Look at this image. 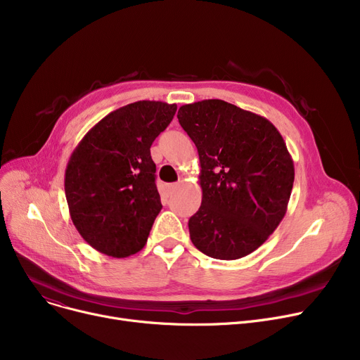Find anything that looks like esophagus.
I'll return each instance as SVG.
<instances>
[{
	"mask_svg": "<svg viewBox=\"0 0 360 360\" xmlns=\"http://www.w3.org/2000/svg\"><path fill=\"white\" fill-rule=\"evenodd\" d=\"M178 188H179V184H167L166 185V193L167 194H174L176 190H178Z\"/></svg>",
	"mask_w": 360,
	"mask_h": 360,
	"instance_id": "34e87169",
	"label": "esophagus"
}]
</instances>
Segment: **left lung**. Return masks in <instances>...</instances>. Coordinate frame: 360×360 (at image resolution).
<instances>
[{"label": "left lung", "mask_w": 360, "mask_h": 360, "mask_svg": "<svg viewBox=\"0 0 360 360\" xmlns=\"http://www.w3.org/2000/svg\"><path fill=\"white\" fill-rule=\"evenodd\" d=\"M178 121L201 166L194 247L217 259L254 252L288 212L295 166L285 140L267 118L220 99L181 106Z\"/></svg>", "instance_id": "8db88e82"}]
</instances>
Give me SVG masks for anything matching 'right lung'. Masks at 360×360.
Wrapping results in <instances>:
<instances>
[{"instance_id": "obj_1", "label": "right lung", "mask_w": 360, "mask_h": 360, "mask_svg": "<svg viewBox=\"0 0 360 360\" xmlns=\"http://www.w3.org/2000/svg\"><path fill=\"white\" fill-rule=\"evenodd\" d=\"M175 112V103H129L102 118L74 148L65 197L75 229L91 248L113 258L143 250L162 210L150 147Z\"/></svg>"}]
</instances>
